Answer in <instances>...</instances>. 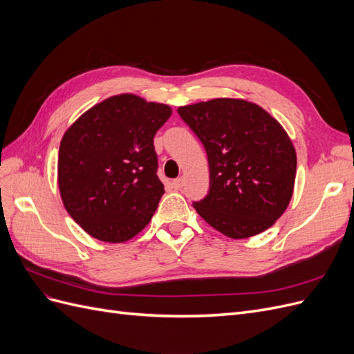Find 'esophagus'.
I'll use <instances>...</instances> for the list:
<instances>
[{
    "instance_id": "34e87169",
    "label": "esophagus",
    "mask_w": 354,
    "mask_h": 354,
    "mask_svg": "<svg viewBox=\"0 0 354 354\" xmlns=\"http://www.w3.org/2000/svg\"><path fill=\"white\" fill-rule=\"evenodd\" d=\"M183 186H185V178H183V177H178V178H176V180L173 181V187H174L176 190H180Z\"/></svg>"
}]
</instances>
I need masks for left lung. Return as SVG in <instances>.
Instances as JSON below:
<instances>
[{
    "instance_id": "1",
    "label": "left lung",
    "mask_w": 354,
    "mask_h": 354,
    "mask_svg": "<svg viewBox=\"0 0 354 354\" xmlns=\"http://www.w3.org/2000/svg\"><path fill=\"white\" fill-rule=\"evenodd\" d=\"M208 155L209 192L194 208L220 233L246 239L272 227L292 198L297 155L283 127L257 103L220 97L180 106Z\"/></svg>"
}]
</instances>
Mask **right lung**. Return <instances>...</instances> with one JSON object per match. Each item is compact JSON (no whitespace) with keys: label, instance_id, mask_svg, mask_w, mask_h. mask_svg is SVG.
I'll list each match as a JSON object with an SVG mask.
<instances>
[{"label":"right lung","instance_id":"obj_1","mask_svg":"<svg viewBox=\"0 0 354 354\" xmlns=\"http://www.w3.org/2000/svg\"><path fill=\"white\" fill-rule=\"evenodd\" d=\"M173 113L131 93L84 112L62 137L57 183L69 216L90 236L121 243L140 233L164 195L153 137Z\"/></svg>","mask_w":354,"mask_h":354}]
</instances>
